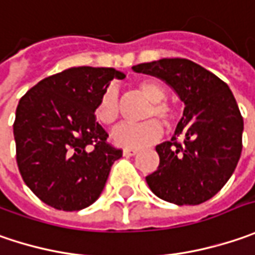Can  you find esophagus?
<instances>
[{
	"label": "esophagus",
	"mask_w": 255,
	"mask_h": 255,
	"mask_svg": "<svg viewBox=\"0 0 255 255\" xmlns=\"http://www.w3.org/2000/svg\"><path fill=\"white\" fill-rule=\"evenodd\" d=\"M138 151L137 149H131V148H124L123 149V155L124 157H134Z\"/></svg>",
	"instance_id": "obj_1"
}]
</instances>
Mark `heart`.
Segmentation results:
<instances>
[{"label": "heart", "instance_id": "obj_1", "mask_svg": "<svg viewBox=\"0 0 255 255\" xmlns=\"http://www.w3.org/2000/svg\"><path fill=\"white\" fill-rule=\"evenodd\" d=\"M137 88L151 104L145 111V118H160L164 124H171L174 120V110L164 103L165 90L164 87L152 80H141ZM120 117L118 94L114 88L106 90L95 107V118L103 126H114ZM162 134V127L157 120H147L139 124H123L114 129L113 141L118 147L138 149L148 147L155 142Z\"/></svg>", "mask_w": 255, "mask_h": 255}]
</instances>
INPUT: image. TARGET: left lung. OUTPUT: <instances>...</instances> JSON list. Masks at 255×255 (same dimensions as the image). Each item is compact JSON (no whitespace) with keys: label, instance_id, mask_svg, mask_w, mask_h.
<instances>
[{"label":"left lung","instance_id":"left-lung-1","mask_svg":"<svg viewBox=\"0 0 255 255\" xmlns=\"http://www.w3.org/2000/svg\"><path fill=\"white\" fill-rule=\"evenodd\" d=\"M132 70L168 84L185 106L172 138L155 147L160 165L145 177L149 190L177 205L210 200L233 175L243 149L244 121L230 87L185 58L144 62Z\"/></svg>","mask_w":255,"mask_h":255}]
</instances>
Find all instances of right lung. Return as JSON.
Listing matches in <instances>:
<instances>
[{"label": "right lung", "instance_id": "right-lung-1", "mask_svg": "<svg viewBox=\"0 0 255 255\" xmlns=\"http://www.w3.org/2000/svg\"><path fill=\"white\" fill-rule=\"evenodd\" d=\"M126 74L104 67H72L41 80L17 107L14 138L24 183L57 210L78 211L98 200L123 151L107 142L95 107Z\"/></svg>", "mask_w": 255, "mask_h": 255}]
</instances>
